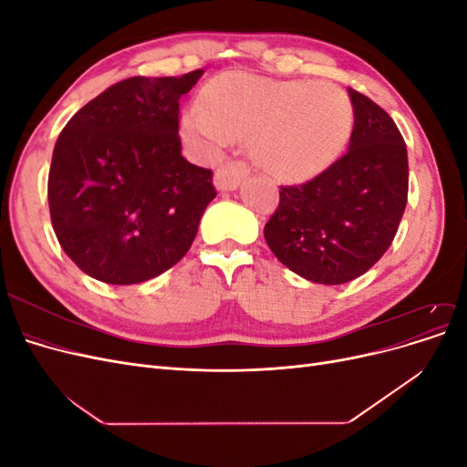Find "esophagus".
I'll return each mask as SVG.
<instances>
[{"label":"esophagus","mask_w":467,"mask_h":467,"mask_svg":"<svg viewBox=\"0 0 467 467\" xmlns=\"http://www.w3.org/2000/svg\"><path fill=\"white\" fill-rule=\"evenodd\" d=\"M249 167L245 161H225L214 173V185L218 191H235L245 177Z\"/></svg>","instance_id":"1"}]
</instances>
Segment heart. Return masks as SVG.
I'll return each mask as SVG.
<instances>
[{"mask_svg":"<svg viewBox=\"0 0 467 467\" xmlns=\"http://www.w3.org/2000/svg\"><path fill=\"white\" fill-rule=\"evenodd\" d=\"M355 122L350 97L331 83L230 72L208 83L182 130L202 153L220 151L232 136L249 138L251 158L268 175L306 182L341 158Z\"/></svg>","mask_w":467,"mask_h":467,"instance_id":"heart-1","label":"heart"}]
</instances>
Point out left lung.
Here are the masks:
<instances>
[{
	"label": "left lung",
	"mask_w": 467,
	"mask_h": 467,
	"mask_svg": "<svg viewBox=\"0 0 467 467\" xmlns=\"http://www.w3.org/2000/svg\"><path fill=\"white\" fill-rule=\"evenodd\" d=\"M355 132L348 151L302 185L280 187L265 239L290 271L317 285H345L381 259L407 204L403 136L388 112L348 89Z\"/></svg>",
	"instance_id": "obj_1"
}]
</instances>
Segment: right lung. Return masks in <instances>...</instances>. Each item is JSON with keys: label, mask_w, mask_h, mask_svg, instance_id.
Masks as SVG:
<instances>
[{"label": "right lung", "mask_w": 467, "mask_h": 467, "mask_svg": "<svg viewBox=\"0 0 467 467\" xmlns=\"http://www.w3.org/2000/svg\"><path fill=\"white\" fill-rule=\"evenodd\" d=\"M204 74L129 78L97 95L56 140L48 206L83 273L138 285L179 263L216 189L181 153L179 101Z\"/></svg>", "instance_id": "add662e5"}]
</instances>
